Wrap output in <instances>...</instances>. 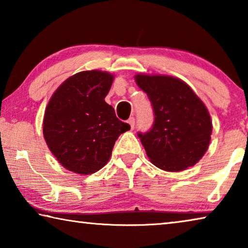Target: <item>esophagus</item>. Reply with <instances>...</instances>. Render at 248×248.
I'll return each mask as SVG.
<instances>
[{"instance_id":"esophagus-1","label":"esophagus","mask_w":248,"mask_h":248,"mask_svg":"<svg viewBox=\"0 0 248 248\" xmlns=\"http://www.w3.org/2000/svg\"><path fill=\"white\" fill-rule=\"evenodd\" d=\"M128 124H130V128L133 129V128H134V124H136V119H134L133 117H131V118H129Z\"/></svg>"}]
</instances>
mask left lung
Returning a JSON list of instances; mask_svg holds the SVG:
<instances>
[{
	"label": "left lung",
	"instance_id": "obj_1",
	"mask_svg": "<svg viewBox=\"0 0 248 248\" xmlns=\"http://www.w3.org/2000/svg\"><path fill=\"white\" fill-rule=\"evenodd\" d=\"M136 82L148 95L154 112L151 129L138 133L151 162L167 171L194 166L207 151L212 132L204 104L176 78L138 74Z\"/></svg>",
	"mask_w": 248,
	"mask_h": 248
}]
</instances>
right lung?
Instances as JSON below:
<instances>
[{"label":"right lung","instance_id":"1","mask_svg":"<svg viewBox=\"0 0 248 248\" xmlns=\"http://www.w3.org/2000/svg\"><path fill=\"white\" fill-rule=\"evenodd\" d=\"M112 81L109 73L83 71L62 83L50 99L44 137L66 170L81 175L99 170L110 158L118 137L130 129L105 102Z\"/></svg>","mask_w":248,"mask_h":248}]
</instances>
